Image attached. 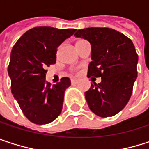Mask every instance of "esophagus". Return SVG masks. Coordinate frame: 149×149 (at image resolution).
<instances>
[{"mask_svg": "<svg viewBox=\"0 0 149 149\" xmlns=\"http://www.w3.org/2000/svg\"><path fill=\"white\" fill-rule=\"evenodd\" d=\"M71 82H72V84H77V83H78V79H77V78H72Z\"/></svg>", "mask_w": 149, "mask_h": 149, "instance_id": "obj_1", "label": "esophagus"}]
</instances>
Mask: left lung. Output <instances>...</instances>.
Returning a JSON list of instances; mask_svg holds the SVG:
<instances>
[{
    "label": "left lung",
    "instance_id": "obj_1",
    "mask_svg": "<svg viewBox=\"0 0 149 149\" xmlns=\"http://www.w3.org/2000/svg\"><path fill=\"white\" fill-rule=\"evenodd\" d=\"M74 35L91 45L87 77L102 79L84 93L90 109L101 117L116 115L128 104L137 77L138 55L133 42L107 27L79 29Z\"/></svg>",
    "mask_w": 149,
    "mask_h": 149
}]
</instances>
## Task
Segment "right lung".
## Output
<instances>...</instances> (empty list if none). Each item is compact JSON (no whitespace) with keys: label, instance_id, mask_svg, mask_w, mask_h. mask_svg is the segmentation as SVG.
I'll use <instances>...</instances> for the list:
<instances>
[{"label":"right lung","instance_id":"add662e5","mask_svg":"<svg viewBox=\"0 0 149 149\" xmlns=\"http://www.w3.org/2000/svg\"><path fill=\"white\" fill-rule=\"evenodd\" d=\"M76 29L38 26L26 32L14 45L8 75L11 91L26 117L35 124H47L61 113L65 91L71 85L62 77L52 85L45 81V68L56 63L57 48Z\"/></svg>","mask_w":149,"mask_h":149}]
</instances>
